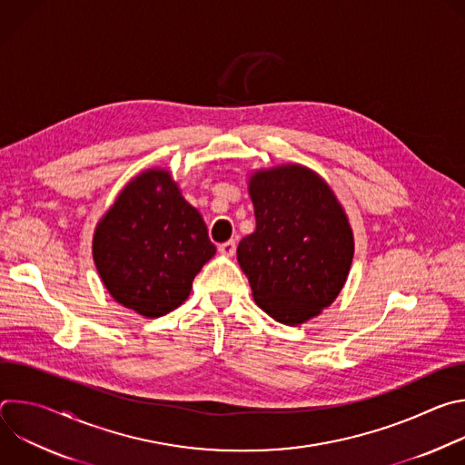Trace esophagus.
Instances as JSON below:
<instances>
[{
	"label": "esophagus",
	"mask_w": 465,
	"mask_h": 465,
	"mask_svg": "<svg viewBox=\"0 0 465 465\" xmlns=\"http://www.w3.org/2000/svg\"><path fill=\"white\" fill-rule=\"evenodd\" d=\"M219 252H221L223 255H228V257H232V255L235 253V241H226V242H221V244H219Z\"/></svg>",
	"instance_id": "1"
}]
</instances>
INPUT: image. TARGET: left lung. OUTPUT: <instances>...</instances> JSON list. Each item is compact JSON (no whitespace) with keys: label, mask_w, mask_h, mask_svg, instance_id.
<instances>
[{"label":"left lung","mask_w":465,"mask_h":465,"mask_svg":"<svg viewBox=\"0 0 465 465\" xmlns=\"http://www.w3.org/2000/svg\"><path fill=\"white\" fill-rule=\"evenodd\" d=\"M255 232L237 261L255 303L274 320L298 325L333 303L353 259L348 217L329 185L302 165L250 178Z\"/></svg>","instance_id":"left-lung-1"}]
</instances>
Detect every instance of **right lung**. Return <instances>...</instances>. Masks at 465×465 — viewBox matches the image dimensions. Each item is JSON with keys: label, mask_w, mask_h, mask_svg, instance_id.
<instances>
[{"label": "right lung", "mask_w": 465, "mask_h": 465, "mask_svg": "<svg viewBox=\"0 0 465 465\" xmlns=\"http://www.w3.org/2000/svg\"><path fill=\"white\" fill-rule=\"evenodd\" d=\"M215 250L201 213L163 169L128 182L94 235L104 287L115 302L147 318L182 305Z\"/></svg>", "instance_id": "1"}]
</instances>
